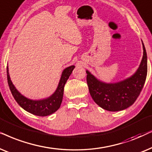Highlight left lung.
Here are the masks:
<instances>
[{
  "label": "left lung",
  "instance_id": "left-lung-1",
  "mask_svg": "<svg viewBox=\"0 0 152 152\" xmlns=\"http://www.w3.org/2000/svg\"><path fill=\"white\" fill-rule=\"evenodd\" d=\"M143 56L138 69L131 77L115 83L98 80L87 70V83L94 102L104 110L120 111L135 102L144 86L147 74V57L142 42Z\"/></svg>",
  "mask_w": 152,
  "mask_h": 152
}]
</instances>
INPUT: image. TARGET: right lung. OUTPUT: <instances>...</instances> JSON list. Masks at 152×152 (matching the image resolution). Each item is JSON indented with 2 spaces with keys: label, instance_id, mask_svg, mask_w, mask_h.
<instances>
[{
  "label": "right lung",
  "instance_id": "obj_1",
  "mask_svg": "<svg viewBox=\"0 0 152 152\" xmlns=\"http://www.w3.org/2000/svg\"><path fill=\"white\" fill-rule=\"evenodd\" d=\"M74 68L75 66L72 65L64 69L62 73L61 78L56 92L51 96L44 99L32 100L23 96L16 89L10 79L8 66H7V83L14 98L22 108L37 116H47L55 113L60 107L63 98L64 85Z\"/></svg>",
  "mask_w": 152,
  "mask_h": 152
}]
</instances>
